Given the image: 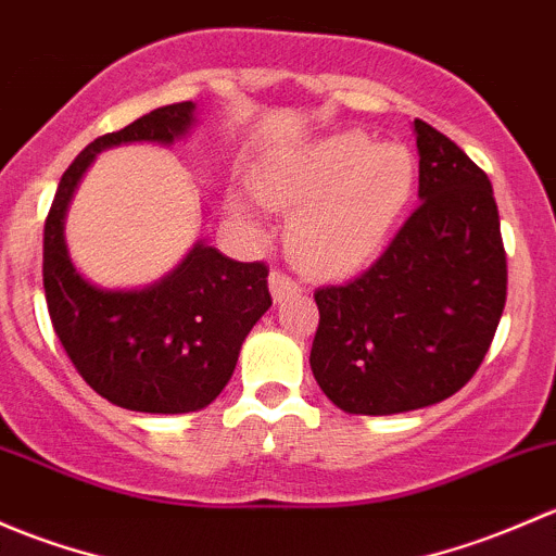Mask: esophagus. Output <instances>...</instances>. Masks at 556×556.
Returning a JSON list of instances; mask_svg holds the SVG:
<instances>
[{
	"label": "esophagus",
	"mask_w": 556,
	"mask_h": 556,
	"mask_svg": "<svg viewBox=\"0 0 556 556\" xmlns=\"http://www.w3.org/2000/svg\"><path fill=\"white\" fill-rule=\"evenodd\" d=\"M270 294H273V300L276 302H283V300H289V296H294L296 291H300V283H296L294 278H289L286 276L283 270H273L270 273Z\"/></svg>",
	"instance_id": "1"
}]
</instances>
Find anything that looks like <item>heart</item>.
<instances>
[{
    "label": "heart",
    "mask_w": 556,
    "mask_h": 556,
    "mask_svg": "<svg viewBox=\"0 0 556 556\" xmlns=\"http://www.w3.org/2000/svg\"><path fill=\"white\" fill-rule=\"evenodd\" d=\"M417 165L402 144H371L369 136H326L267 165L256 194L291 211L286 245L313 276L362 270L388 245L409 208Z\"/></svg>",
    "instance_id": "obj_1"
}]
</instances>
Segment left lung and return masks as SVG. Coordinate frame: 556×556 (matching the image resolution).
<instances>
[{
	"mask_svg": "<svg viewBox=\"0 0 556 556\" xmlns=\"http://www.w3.org/2000/svg\"><path fill=\"white\" fill-rule=\"evenodd\" d=\"M420 205L362 276L316 289L311 369L351 415H399L460 391L506 305L492 185L455 141L415 119Z\"/></svg>",
	"mask_w": 556,
	"mask_h": 556,
	"instance_id": "8db88e82",
	"label": "left lung"
}]
</instances>
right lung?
<instances>
[{"mask_svg": "<svg viewBox=\"0 0 556 556\" xmlns=\"http://www.w3.org/2000/svg\"><path fill=\"white\" fill-rule=\"evenodd\" d=\"M192 101L152 109L99 136L61 176L45 219L42 283L53 329L74 369L106 402L130 412L181 415L214 402L232 377L251 326L273 305L265 262H236L198 243L160 283L104 291L74 270L64 214L96 152L128 141L170 144L192 125Z\"/></svg>", "mask_w": 556, "mask_h": 556, "instance_id": "1", "label": "right lung"}]
</instances>
